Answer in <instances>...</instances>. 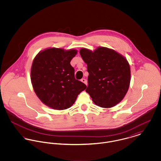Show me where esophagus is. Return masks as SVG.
I'll list each match as a JSON object with an SVG mask.
<instances>
[{
	"label": "esophagus",
	"instance_id": "obj_1",
	"mask_svg": "<svg viewBox=\"0 0 161 161\" xmlns=\"http://www.w3.org/2000/svg\"><path fill=\"white\" fill-rule=\"evenodd\" d=\"M81 81H82L83 83H84L86 85H87V80H86V79H81Z\"/></svg>",
	"mask_w": 161,
	"mask_h": 161
}]
</instances>
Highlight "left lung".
Segmentation results:
<instances>
[{
  "mask_svg": "<svg viewBox=\"0 0 161 161\" xmlns=\"http://www.w3.org/2000/svg\"><path fill=\"white\" fill-rule=\"evenodd\" d=\"M80 54L87 64L88 86L86 91L102 108L119 103L129 89L131 72L127 60L113 49L98 47L93 52L82 48Z\"/></svg>",
  "mask_w": 161,
  "mask_h": 161,
  "instance_id": "1",
  "label": "left lung"
}]
</instances>
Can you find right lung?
I'll return each mask as SVG.
<instances>
[{
  "label": "right lung",
  "mask_w": 161,
  "mask_h": 161,
  "mask_svg": "<svg viewBox=\"0 0 161 161\" xmlns=\"http://www.w3.org/2000/svg\"><path fill=\"white\" fill-rule=\"evenodd\" d=\"M76 54L75 49L52 47L39 53L33 60L31 80L34 91L43 103L53 109L68 108L87 87L75 79L70 64Z\"/></svg>",
  "instance_id": "1"
}]
</instances>
